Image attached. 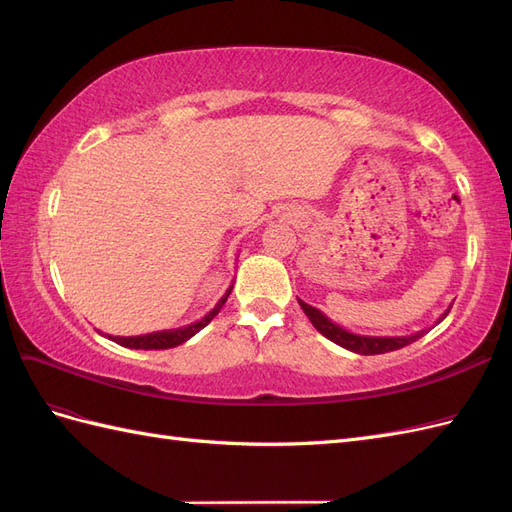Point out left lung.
Masks as SVG:
<instances>
[{
    "label": "left lung",
    "mask_w": 512,
    "mask_h": 512,
    "mask_svg": "<svg viewBox=\"0 0 512 512\" xmlns=\"http://www.w3.org/2000/svg\"><path fill=\"white\" fill-rule=\"evenodd\" d=\"M299 305L305 312V316L309 318V322L314 324L316 331L322 333L327 339H331L333 344L342 346L350 352H356V354H384V352H391V350H399L404 348L412 342H416V339H421L427 331H418V333H412V335H401V337H376V335H356V333H350L342 327H337L335 322H331L327 316H324L320 309L307 305L305 301L299 299ZM451 312V307L446 309V312L438 318V322H442L446 318V314ZM436 322V324H438Z\"/></svg>",
    "instance_id": "8db88e82"
}]
</instances>
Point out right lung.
Listing matches in <instances>:
<instances>
[{
	"instance_id": "1",
	"label": "right lung",
	"mask_w": 512,
	"mask_h": 512,
	"mask_svg": "<svg viewBox=\"0 0 512 512\" xmlns=\"http://www.w3.org/2000/svg\"><path fill=\"white\" fill-rule=\"evenodd\" d=\"M230 290H232V286L226 290L224 297L218 303H215V307L211 309V312L205 318H200L198 322L188 324V327L170 329V331H156V333L136 335V337H113V335H108V339H113L115 344H119L123 348H134V350H166V348H175V346H179L183 342H188L190 337H194L200 329H205L207 324L220 314V309L224 307Z\"/></svg>"
}]
</instances>
